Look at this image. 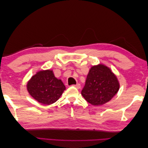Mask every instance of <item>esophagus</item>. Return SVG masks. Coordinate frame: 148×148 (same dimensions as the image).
<instances>
[{
	"instance_id": "1",
	"label": "esophagus",
	"mask_w": 148,
	"mask_h": 148,
	"mask_svg": "<svg viewBox=\"0 0 148 148\" xmlns=\"http://www.w3.org/2000/svg\"><path fill=\"white\" fill-rule=\"evenodd\" d=\"M73 86L77 89H79L80 87H81V85H80V84H79V83L75 84V85H73Z\"/></svg>"
}]
</instances>
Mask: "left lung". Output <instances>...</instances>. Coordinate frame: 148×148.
I'll return each instance as SVG.
<instances>
[{
  "mask_svg": "<svg viewBox=\"0 0 148 148\" xmlns=\"http://www.w3.org/2000/svg\"><path fill=\"white\" fill-rule=\"evenodd\" d=\"M119 88L117 76L109 67L99 64L89 69L82 95L87 102L98 106L110 101Z\"/></svg>",
  "mask_w": 148,
  "mask_h": 148,
  "instance_id": "left-lung-1",
  "label": "left lung"
}]
</instances>
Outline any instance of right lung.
I'll return each mask as SVG.
<instances>
[{"label": "right lung", "instance_id": "1", "mask_svg": "<svg viewBox=\"0 0 148 148\" xmlns=\"http://www.w3.org/2000/svg\"><path fill=\"white\" fill-rule=\"evenodd\" d=\"M26 88L31 97L46 105L56 102L66 89L62 80L55 77L52 70L37 71L28 82Z\"/></svg>", "mask_w": 148, "mask_h": 148}]
</instances>
